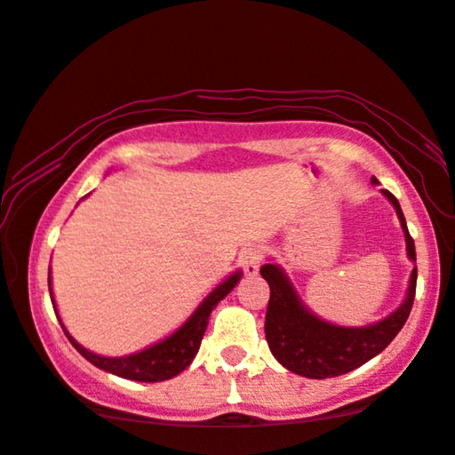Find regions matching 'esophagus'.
<instances>
[{
	"mask_svg": "<svg viewBox=\"0 0 455 455\" xmlns=\"http://www.w3.org/2000/svg\"><path fill=\"white\" fill-rule=\"evenodd\" d=\"M260 263H263V251L259 246H248L242 251L240 265L246 275H257Z\"/></svg>",
	"mask_w": 455,
	"mask_h": 455,
	"instance_id": "obj_1",
	"label": "esophagus"
}]
</instances>
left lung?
<instances>
[{"mask_svg": "<svg viewBox=\"0 0 455 455\" xmlns=\"http://www.w3.org/2000/svg\"><path fill=\"white\" fill-rule=\"evenodd\" d=\"M372 184H377V178H372ZM381 192L395 207L403 235H406L408 259L416 263L414 240L408 232L400 203L389 190ZM260 275L267 279L271 290L265 315V338L271 354L279 360V364H283L296 375L327 379L358 369L391 344V339L400 333L410 310H412L419 273L414 267L406 300L383 321L366 327H339L310 313L279 265H263Z\"/></svg>", "mask_w": 455, "mask_h": 455, "instance_id": "1", "label": "left lung"}]
</instances>
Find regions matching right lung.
I'll list each match as a JSON object with an SVG mask.
<instances>
[{"label": "right lung", "instance_id": "1", "mask_svg": "<svg viewBox=\"0 0 455 455\" xmlns=\"http://www.w3.org/2000/svg\"><path fill=\"white\" fill-rule=\"evenodd\" d=\"M240 277H242L240 271L232 273L226 282L217 285V288L204 298L201 307L190 315V319L186 321L178 331H173L170 338L157 341V344L147 347V350L130 354V356H117V358L99 356V354L89 352L86 347L80 346L78 341L66 331L64 323L60 321V325L64 329L66 338L70 339V344L76 347V350L83 354L91 364H95L97 369L108 371L111 375H117L122 379H130V381H142V383L165 381V379L180 375V372H182L186 366L195 360L198 347H201L203 335L207 331L211 310H213L217 304H220L223 298L235 288V283L240 282ZM49 294H52L55 315H58V308H55V300H53V291H52V275H49Z\"/></svg>", "mask_w": 455, "mask_h": 455}]
</instances>
